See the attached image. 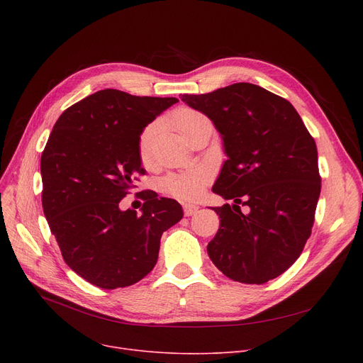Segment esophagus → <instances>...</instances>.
<instances>
[{
  "instance_id": "34e87169",
  "label": "esophagus",
  "mask_w": 363,
  "mask_h": 363,
  "mask_svg": "<svg viewBox=\"0 0 363 363\" xmlns=\"http://www.w3.org/2000/svg\"><path fill=\"white\" fill-rule=\"evenodd\" d=\"M197 212H199V206L189 204V203L184 204V215L185 216H194Z\"/></svg>"
}]
</instances>
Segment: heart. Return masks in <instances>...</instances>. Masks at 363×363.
I'll list each match as a JSON object with an SVG mask.
<instances>
[{"instance_id": "heart-1", "label": "heart", "mask_w": 363, "mask_h": 363, "mask_svg": "<svg viewBox=\"0 0 363 363\" xmlns=\"http://www.w3.org/2000/svg\"><path fill=\"white\" fill-rule=\"evenodd\" d=\"M204 122H208V119L204 116V114L189 107H179L174 111V114H172V123H174V128L184 138H186L189 133ZM156 130H157V126L155 123H151L141 132L140 135L138 155L144 166L151 164V144H152V138L156 135ZM208 179H211L208 172L201 166H196L191 169H186L184 172H179V174H170L164 177L162 181V189L163 193L174 197L184 199V200H193L203 193V189L206 188Z\"/></svg>"}]
</instances>
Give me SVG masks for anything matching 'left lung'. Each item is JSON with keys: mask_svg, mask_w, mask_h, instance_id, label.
<instances>
[{"mask_svg": "<svg viewBox=\"0 0 363 363\" xmlns=\"http://www.w3.org/2000/svg\"><path fill=\"white\" fill-rule=\"evenodd\" d=\"M181 99L215 123L228 156L213 193L234 204L213 207L220 225L208 257L242 284L279 277L301 255L315 222L320 175L313 137L290 101L253 84Z\"/></svg>", "mask_w": 363, "mask_h": 363, "instance_id": "left-lung-1", "label": "left lung"}]
</instances>
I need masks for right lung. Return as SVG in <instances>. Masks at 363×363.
Instances as JSON below:
<instances>
[{"label":"right lung","mask_w":363,"mask_h":363,"mask_svg":"<svg viewBox=\"0 0 363 363\" xmlns=\"http://www.w3.org/2000/svg\"><path fill=\"white\" fill-rule=\"evenodd\" d=\"M178 103L103 89L66 108L41 156L43 208L69 268L104 290L143 279L162 234L182 219L177 200L144 193L143 215L119 203L143 177V129ZM141 194V193H140Z\"/></svg>","instance_id":"add662e5"}]
</instances>
